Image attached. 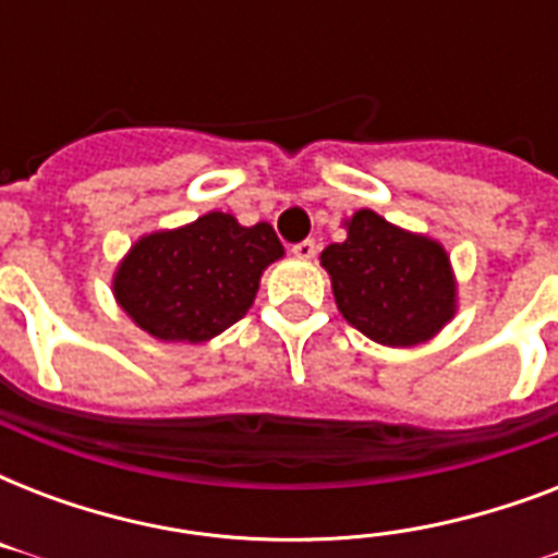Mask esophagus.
<instances>
[{"instance_id":"esophagus-1","label":"esophagus","mask_w":558,"mask_h":558,"mask_svg":"<svg viewBox=\"0 0 558 558\" xmlns=\"http://www.w3.org/2000/svg\"><path fill=\"white\" fill-rule=\"evenodd\" d=\"M292 254L301 257V260H313L315 254H318V243L315 240H301V243L292 245Z\"/></svg>"}]
</instances>
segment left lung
Listing matches in <instances>:
<instances>
[{"mask_svg":"<svg viewBox=\"0 0 558 558\" xmlns=\"http://www.w3.org/2000/svg\"><path fill=\"white\" fill-rule=\"evenodd\" d=\"M344 226L348 240L322 252L339 313L388 348L434 339L458 310V280L446 248L367 208Z\"/></svg>","mask_w":558,"mask_h":558,"instance_id":"left-lung-1","label":"left lung"}]
</instances>
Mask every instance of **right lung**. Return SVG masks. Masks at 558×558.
Here are the masks:
<instances>
[{"instance_id": "add662e5", "label": "right lung", "mask_w": 558, "mask_h": 558, "mask_svg": "<svg viewBox=\"0 0 558 558\" xmlns=\"http://www.w3.org/2000/svg\"><path fill=\"white\" fill-rule=\"evenodd\" d=\"M283 257L269 222L240 226L210 210L173 231H153L118 263V306L159 341L199 344L240 322L260 289V275Z\"/></svg>"}]
</instances>
